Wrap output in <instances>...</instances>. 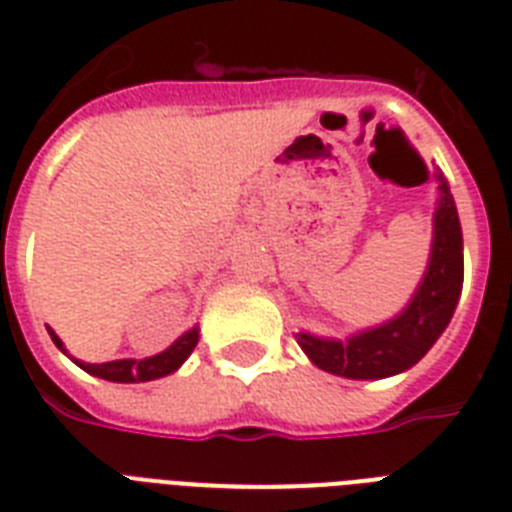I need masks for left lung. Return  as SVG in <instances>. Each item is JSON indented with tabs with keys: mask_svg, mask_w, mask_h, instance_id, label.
<instances>
[{
	"mask_svg": "<svg viewBox=\"0 0 512 512\" xmlns=\"http://www.w3.org/2000/svg\"><path fill=\"white\" fill-rule=\"evenodd\" d=\"M433 180L438 185V201L433 212L428 268L404 311L345 340L316 337L311 332L295 335L305 356L324 372L348 380L393 377L412 369L449 327L454 308L460 303L462 276H465L462 228L444 172H433Z\"/></svg>",
	"mask_w": 512,
	"mask_h": 512,
	"instance_id": "left-lung-1",
	"label": "left lung"
}]
</instances>
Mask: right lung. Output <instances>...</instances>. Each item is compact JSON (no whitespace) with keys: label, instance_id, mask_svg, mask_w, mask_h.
<instances>
[{"label":"right lung","instance_id":"1","mask_svg":"<svg viewBox=\"0 0 512 512\" xmlns=\"http://www.w3.org/2000/svg\"><path fill=\"white\" fill-rule=\"evenodd\" d=\"M52 342L58 345L63 353H66V345L60 340L50 327ZM196 342H199V327L188 329L185 335L177 337L172 342L170 348L162 350V353H156V356L148 358H116V361H106V364H84L79 358H71L76 366H82L84 372L92 374V377H100V380L108 382H148V380H159V377H167V374L177 372L180 366L185 364V358L191 356L193 348H196ZM68 356V353H66Z\"/></svg>","mask_w":512,"mask_h":512}]
</instances>
